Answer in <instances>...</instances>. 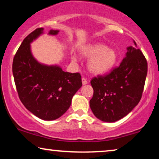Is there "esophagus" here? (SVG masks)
I'll return each mask as SVG.
<instances>
[{
	"label": "esophagus",
	"instance_id": "34e87169",
	"mask_svg": "<svg viewBox=\"0 0 159 159\" xmlns=\"http://www.w3.org/2000/svg\"><path fill=\"white\" fill-rule=\"evenodd\" d=\"M82 84H83V85L88 84V81H87V80L84 79V78H82Z\"/></svg>",
	"mask_w": 159,
	"mask_h": 159
}]
</instances>
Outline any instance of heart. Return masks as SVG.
Masks as SVG:
<instances>
[{
  "label": "heart",
  "mask_w": 159,
  "mask_h": 159,
  "mask_svg": "<svg viewBox=\"0 0 159 159\" xmlns=\"http://www.w3.org/2000/svg\"><path fill=\"white\" fill-rule=\"evenodd\" d=\"M80 54L82 57L89 58L87 67L91 74L95 75H103L109 71L117 61V53L114 49L108 48L107 45L101 43H94L81 48ZM77 56H71V61L77 63Z\"/></svg>",
  "instance_id": "1"
}]
</instances>
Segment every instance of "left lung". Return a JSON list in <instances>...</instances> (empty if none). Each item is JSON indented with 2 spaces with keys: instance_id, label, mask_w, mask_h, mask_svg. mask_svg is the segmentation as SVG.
<instances>
[{
  "instance_id": "left-lung-1",
  "label": "left lung",
  "mask_w": 159,
  "mask_h": 159,
  "mask_svg": "<svg viewBox=\"0 0 159 159\" xmlns=\"http://www.w3.org/2000/svg\"><path fill=\"white\" fill-rule=\"evenodd\" d=\"M134 43L136 46L134 41ZM119 66L90 82L94 90L90 108L98 119L106 122H114L127 116L142 97L148 72L147 61L136 47L129 46Z\"/></svg>"
}]
</instances>
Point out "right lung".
Wrapping results in <instances>:
<instances>
[{"mask_svg":"<svg viewBox=\"0 0 159 159\" xmlns=\"http://www.w3.org/2000/svg\"><path fill=\"white\" fill-rule=\"evenodd\" d=\"M43 30L38 28L25 38L14 58L12 71L23 105L38 118L52 121L69 109L82 84L80 73L64 71L58 65L43 64L35 59L30 44L44 33ZM58 32L51 30L48 34Z\"/></svg>","mask_w":159,"mask_h":159,"instance_id":"1","label":"right lung"}]
</instances>
